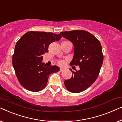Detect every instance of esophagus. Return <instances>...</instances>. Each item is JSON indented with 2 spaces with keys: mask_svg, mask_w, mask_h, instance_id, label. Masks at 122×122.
Returning a JSON list of instances; mask_svg holds the SVG:
<instances>
[{
  "mask_svg": "<svg viewBox=\"0 0 122 122\" xmlns=\"http://www.w3.org/2000/svg\"><path fill=\"white\" fill-rule=\"evenodd\" d=\"M64 71V68H61L60 69V72H62Z\"/></svg>",
  "mask_w": 122,
  "mask_h": 122,
  "instance_id": "obj_1",
  "label": "esophagus"
}]
</instances>
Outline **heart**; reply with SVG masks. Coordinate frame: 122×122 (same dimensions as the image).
Segmentation results:
<instances>
[{"label": "heart", "mask_w": 122, "mask_h": 122, "mask_svg": "<svg viewBox=\"0 0 122 122\" xmlns=\"http://www.w3.org/2000/svg\"><path fill=\"white\" fill-rule=\"evenodd\" d=\"M66 60H59L57 61V63L61 66H64V65L66 64Z\"/></svg>", "instance_id": "obj_1"}]
</instances>
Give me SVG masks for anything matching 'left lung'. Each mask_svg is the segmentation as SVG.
<instances>
[{"instance_id": "1", "label": "left lung", "mask_w": 122, "mask_h": 122, "mask_svg": "<svg viewBox=\"0 0 122 122\" xmlns=\"http://www.w3.org/2000/svg\"><path fill=\"white\" fill-rule=\"evenodd\" d=\"M60 34L74 45V56L70 65L80 66L79 71L70 69L72 76L65 81V86L70 92L80 93L90 87L98 76L103 61L102 46L95 36L87 31L72 30Z\"/></svg>"}]
</instances>
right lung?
I'll list each match as a JSON object with an SVG mask.
<instances>
[{"label":"right lung","instance_id":"obj_1","mask_svg":"<svg viewBox=\"0 0 122 122\" xmlns=\"http://www.w3.org/2000/svg\"><path fill=\"white\" fill-rule=\"evenodd\" d=\"M61 38V35L53 32L29 31L16 42L12 63L24 88L32 92L40 91L47 85L49 75L59 71L58 66H46L42 60V55L49 51V45Z\"/></svg>","mask_w":122,"mask_h":122}]
</instances>
